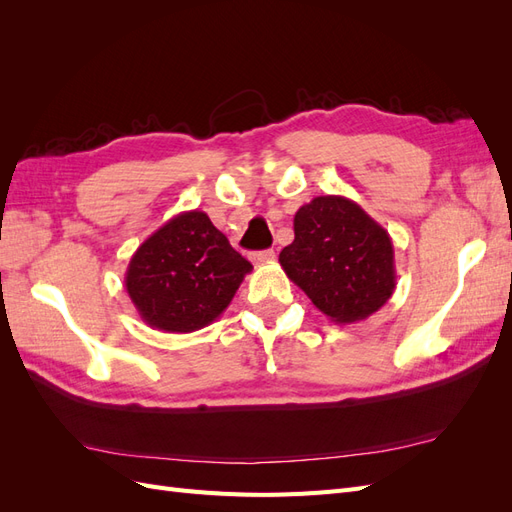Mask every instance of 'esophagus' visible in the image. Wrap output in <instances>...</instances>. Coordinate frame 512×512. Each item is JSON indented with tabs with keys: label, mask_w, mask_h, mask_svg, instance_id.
<instances>
[{
	"label": "esophagus",
	"mask_w": 512,
	"mask_h": 512,
	"mask_svg": "<svg viewBox=\"0 0 512 512\" xmlns=\"http://www.w3.org/2000/svg\"><path fill=\"white\" fill-rule=\"evenodd\" d=\"M273 258H275L273 250H260V252L250 254V260L254 262V265H265V262H271Z\"/></svg>",
	"instance_id": "obj_1"
}]
</instances>
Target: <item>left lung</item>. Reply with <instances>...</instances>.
<instances>
[{"label": "left lung", "instance_id": "obj_1", "mask_svg": "<svg viewBox=\"0 0 512 512\" xmlns=\"http://www.w3.org/2000/svg\"><path fill=\"white\" fill-rule=\"evenodd\" d=\"M280 265L337 324L369 318L397 286L389 232L346 196H316L297 211Z\"/></svg>", "mask_w": 512, "mask_h": 512}]
</instances>
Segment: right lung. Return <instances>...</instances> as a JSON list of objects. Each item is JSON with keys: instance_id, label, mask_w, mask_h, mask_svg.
I'll list each match as a JSON object with an SVG mask.
<instances>
[{"instance_id": "obj_1", "label": "right lung", "mask_w": 512, "mask_h": 512, "mask_svg": "<svg viewBox=\"0 0 512 512\" xmlns=\"http://www.w3.org/2000/svg\"><path fill=\"white\" fill-rule=\"evenodd\" d=\"M252 265L205 211H183L132 254L126 290L151 329L192 333L230 305Z\"/></svg>"}]
</instances>
